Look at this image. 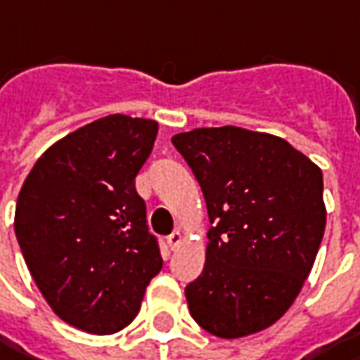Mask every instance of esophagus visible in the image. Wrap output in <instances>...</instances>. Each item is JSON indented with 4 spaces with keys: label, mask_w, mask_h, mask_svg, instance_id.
<instances>
[{
    "label": "esophagus",
    "mask_w": 360,
    "mask_h": 360,
    "mask_svg": "<svg viewBox=\"0 0 360 360\" xmlns=\"http://www.w3.org/2000/svg\"><path fill=\"white\" fill-rule=\"evenodd\" d=\"M183 242V236H181V231L177 229V231H173L169 238H167V243H169V248L171 250H175V248H179V243Z\"/></svg>",
    "instance_id": "esophagus-1"
}]
</instances>
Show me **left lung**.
<instances>
[{"mask_svg": "<svg viewBox=\"0 0 360 360\" xmlns=\"http://www.w3.org/2000/svg\"><path fill=\"white\" fill-rule=\"evenodd\" d=\"M205 197V266L185 296L193 321L219 338L272 326L288 310L321 248L322 171L280 136L240 127L171 139Z\"/></svg>", "mask_w": 360, "mask_h": 360, "instance_id": "left-lung-1", "label": "left lung"}]
</instances>
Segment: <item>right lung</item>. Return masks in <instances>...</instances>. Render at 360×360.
Wrapping results in <instances>:
<instances>
[{"label": "right lung", "instance_id": "1", "mask_svg": "<svg viewBox=\"0 0 360 360\" xmlns=\"http://www.w3.org/2000/svg\"><path fill=\"white\" fill-rule=\"evenodd\" d=\"M159 124L110 115L66 134L39 157L15 205V238L41 296L90 335L122 330L161 272L134 177Z\"/></svg>", "mask_w": 360, "mask_h": 360}]
</instances>
